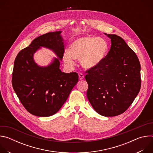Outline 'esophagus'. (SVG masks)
<instances>
[{
	"label": "esophagus",
	"instance_id": "1",
	"mask_svg": "<svg viewBox=\"0 0 153 153\" xmlns=\"http://www.w3.org/2000/svg\"><path fill=\"white\" fill-rule=\"evenodd\" d=\"M79 78L80 80H82L84 78V75L82 73H79Z\"/></svg>",
	"mask_w": 153,
	"mask_h": 153
}]
</instances>
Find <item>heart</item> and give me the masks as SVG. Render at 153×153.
Returning <instances> with one entry per match:
<instances>
[{
	"instance_id": "obj_1",
	"label": "heart",
	"mask_w": 153,
	"mask_h": 153,
	"mask_svg": "<svg viewBox=\"0 0 153 153\" xmlns=\"http://www.w3.org/2000/svg\"><path fill=\"white\" fill-rule=\"evenodd\" d=\"M108 51L106 41L102 37L85 36L73 40L69 47V52L63 54L65 63L74 67L75 60H80L82 66L86 69L93 68L100 64Z\"/></svg>"
}]
</instances>
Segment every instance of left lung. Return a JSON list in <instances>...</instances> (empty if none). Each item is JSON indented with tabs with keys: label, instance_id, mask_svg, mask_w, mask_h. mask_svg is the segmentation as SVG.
I'll return each mask as SVG.
<instances>
[{
	"label": "left lung",
	"instance_id": "left-lung-1",
	"mask_svg": "<svg viewBox=\"0 0 153 153\" xmlns=\"http://www.w3.org/2000/svg\"><path fill=\"white\" fill-rule=\"evenodd\" d=\"M104 34L111 39V46L100 64L86 71V96L98 114L113 117L124 113L137 96L141 86L140 64L122 37Z\"/></svg>",
	"mask_w": 153,
	"mask_h": 153
}]
</instances>
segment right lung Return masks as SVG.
<instances>
[{
	"label": "right lung",
	"mask_w": 153,
	"mask_h": 153,
	"mask_svg": "<svg viewBox=\"0 0 153 153\" xmlns=\"http://www.w3.org/2000/svg\"><path fill=\"white\" fill-rule=\"evenodd\" d=\"M61 33L50 32L36 38L18 53L14 61L13 89L26 110L36 116L56 114L78 82L77 73H65L59 69L65 50ZM40 47L53 50L58 59L55 58L47 67L39 66L33 55Z\"/></svg>",
	"instance_id": "add662e5"
}]
</instances>
